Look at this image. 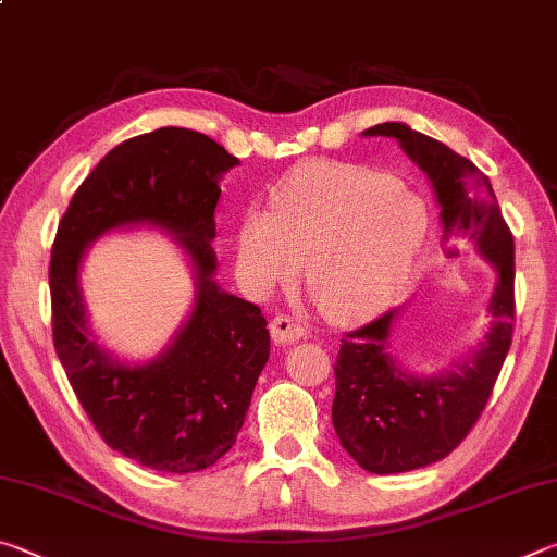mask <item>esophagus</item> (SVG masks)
<instances>
[{
    "label": "esophagus",
    "instance_id": "34e87169",
    "mask_svg": "<svg viewBox=\"0 0 557 557\" xmlns=\"http://www.w3.org/2000/svg\"><path fill=\"white\" fill-rule=\"evenodd\" d=\"M270 334H272V338H275V344H292V342H299V338H307L309 329L301 322H297L295 317L280 314L272 319Z\"/></svg>",
    "mask_w": 557,
    "mask_h": 557
}]
</instances>
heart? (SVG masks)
Masks as SVG:
<instances>
[{
  "mask_svg": "<svg viewBox=\"0 0 557 557\" xmlns=\"http://www.w3.org/2000/svg\"><path fill=\"white\" fill-rule=\"evenodd\" d=\"M428 233L425 203L379 169L314 162L292 174L272 209L248 213L238 262L256 289L287 282L305 262L309 295L338 322L391 305Z\"/></svg>",
  "mask_w": 557,
  "mask_h": 557,
  "instance_id": "heart-1",
  "label": "heart"
}]
</instances>
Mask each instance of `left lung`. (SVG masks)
Returning <instances> with one entry per match:
<instances>
[{
    "label": "left lung",
    "instance_id": "1",
    "mask_svg": "<svg viewBox=\"0 0 557 557\" xmlns=\"http://www.w3.org/2000/svg\"><path fill=\"white\" fill-rule=\"evenodd\" d=\"M363 135L398 139L410 162L435 186L445 233L474 240L498 272L488 307L494 317L492 332L455 373L414 379L395 366L385 346L395 312L375 317L342 338L334 363L336 435L366 471L398 474L447 457L482 418L513 338V233L498 209L488 176L467 157L403 122H383Z\"/></svg>",
    "mask_w": 557,
    "mask_h": 557
}]
</instances>
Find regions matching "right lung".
I'll use <instances>...</instances> for the list:
<instances>
[{"instance_id": "right-lung-1", "label": "right lung", "mask_w": 557, "mask_h": 557, "mask_svg": "<svg viewBox=\"0 0 557 557\" xmlns=\"http://www.w3.org/2000/svg\"><path fill=\"white\" fill-rule=\"evenodd\" d=\"M238 164L201 132L159 127L117 145L78 186L55 233L49 265L53 346L75 398L120 455L188 474L235 445L270 358L260 307L213 282L219 178ZM152 222L174 232L200 280L195 314L147 367H122L89 342L77 289L87 245L110 227Z\"/></svg>"}]
</instances>
